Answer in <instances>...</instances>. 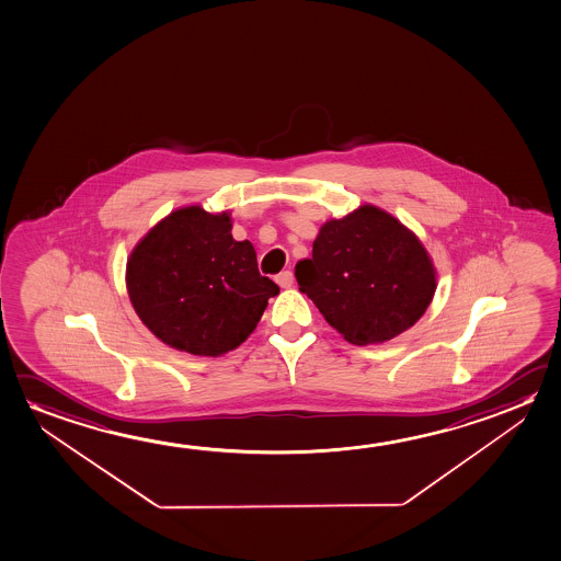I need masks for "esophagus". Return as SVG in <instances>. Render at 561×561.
Here are the masks:
<instances>
[{
    "instance_id": "obj_1",
    "label": "esophagus",
    "mask_w": 561,
    "mask_h": 561,
    "mask_svg": "<svg viewBox=\"0 0 561 561\" xmlns=\"http://www.w3.org/2000/svg\"><path fill=\"white\" fill-rule=\"evenodd\" d=\"M275 280L276 285L280 286V288H290L294 283L293 271H283V273H278Z\"/></svg>"
}]
</instances>
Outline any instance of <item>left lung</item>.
<instances>
[{"instance_id":"obj_1","label":"left lung","mask_w":561,"mask_h":561,"mask_svg":"<svg viewBox=\"0 0 561 561\" xmlns=\"http://www.w3.org/2000/svg\"><path fill=\"white\" fill-rule=\"evenodd\" d=\"M298 286L348 343L368 345L410 330L435 294V268L421 241L393 216L360 206L321 226Z\"/></svg>"}]
</instances>
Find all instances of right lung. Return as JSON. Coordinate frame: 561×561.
Masks as SVG:
<instances>
[{"label": "right lung", "instance_id": "right-lung-1", "mask_svg": "<svg viewBox=\"0 0 561 561\" xmlns=\"http://www.w3.org/2000/svg\"><path fill=\"white\" fill-rule=\"evenodd\" d=\"M126 286L146 328L170 347L218 356L257 328L278 286L259 273L250 241L231 238L228 214L171 213L126 265Z\"/></svg>", "mask_w": 561, "mask_h": 561}]
</instances>
